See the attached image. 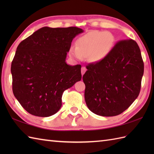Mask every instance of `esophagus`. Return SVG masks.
Masks as SVG:
<instances>
[{"mask_svg":"<svg viewBox=\"0 0 154 154\" xmlns=\"http://www.w3.org/2000/svg\"><path fill=\"white\" fill-rule=\"evenodd\" d=\"M87 71V69L85 67H82V68H81V74H82V75H83V74L85 73V71Z\"/></svg>","mask_w":154,"mask_h":154,"instance_id":"1","label":"esophagus"}]
</instances>
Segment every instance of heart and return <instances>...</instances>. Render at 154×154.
I'll list each match as a JSON object with an SVG mask.
<instances>
[{"label": "heart", "instance_id": "1", "mask_svg": "<svg viewBox=\"0 0 154 154\" xmlns=\"http://www.w3.org/2000/svg\"><path fill=\"white\" fill-rule=\"evenodd\" d=\"M114 42L112 34L107 32L94 30L79 38L76 46L69 49L71 56L78 60L88 57L92 62H97L109 54Z\"/></svg>", "mask_w": 154, "mask_h": 154}]
</instances>
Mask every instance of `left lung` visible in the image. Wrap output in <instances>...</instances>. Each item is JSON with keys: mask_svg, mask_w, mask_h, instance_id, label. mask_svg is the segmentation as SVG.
I'll return each instance as SVG.
<instances>
[{"mask_svg": "<svg viewBox=\"0 0 154 154\" xmlns=\"http://www.w3.org/2000/svg\"><path fill=\"white\" fill-rule=\"evenodd\" d=\"M86 67L83 76L85 99L93 113L102 116L119 115L138 97L144 67L134 40L119 41L102 60Z\"/></svg>", "mask_w": 154, "mask_h": 154, "instance_id": "left-lung-1", "label": "left lung"}]
</instances>
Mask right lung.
<instances>
[{"label":"right lung","instance_id":"add662e5","mask_svg":"<svg viewBox=\"0 0 154 154\" xmlns=\"http://www.w3.org/2000/svg\"><path fill=\"white\" fill-rule=\"evenodd\" d=\"M77 27H43L19 44L11 64L12 91L32 115L48 117L61 106L64 91L81 79V65L65 62Z\"/></svg>","mask_w":154,"mask_h":154}]
</instances>
